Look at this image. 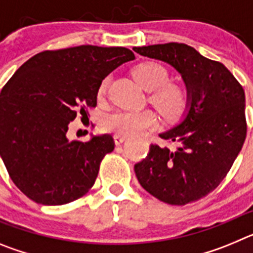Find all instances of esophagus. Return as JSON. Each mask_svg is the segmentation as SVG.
<instances>
[{
	"label": "esophagus",
	"instance_id": "esophagus-1",
	"mask_svg": "<svg viewBox=\"0 0 253 253\" xmlns=\"http://www.w3.org/2000/svg\"><path fill=\"white\" fill-rule=\"evenodd\" d=\"M114 140H115L116 146H120L122 143H124L126 140V135H120V134H115L114 135Z\"/></svg>",
	"mask_w": 253,
	"mask_h": 253
}]
</instances>
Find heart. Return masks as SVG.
Listing matches in <instances>:
<instances>
[{
    "mask_svg": "<svg viewBox=\"0 0 253 253\" xmlns=\"http://www.w3.org/2000/svg\"><path fill=\"white\" fill-rule=\"evenodd\" d=\"M134 76L143 88L153 91L151 101L169 119H175L184 113L187 105V92L180 84H167V69L156 62H144L135 67ZM109 84V78H104L99 92L104 93ZM157 115L152 110H118L107 114L101 122V129L107 133L120 135H134L152 129L157 125Z\"/></svg>",
    "mask_w": 253,
    "mask_h": 253,
    "instance_id": "obj_1",
    "label": "heart"
}]
</instances>
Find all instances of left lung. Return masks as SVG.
<instances>
[{
	"label": "left lung",
	"mask_w": 253,
	"mask_h": 253,
	"mask_svg": "<svg viewBox=\"0 0 253 253\" xmlns=\"http://www.w3.org/2000/svg\"><path fill=\"white\" fill-rule=\"evenodd\" d=\"M144 57L166 62L187 90L186 113L160 137L175 148L151 144L134 166L139 184L171 205H185L211 193L227 176L247 133L243 87L220 62L182 43L134 46Z\"/></svg>",
	"instance_id": "left-lung-1"
}]
</instances>
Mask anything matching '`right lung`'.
<instances>
[{
	"instance_id": "1",
	"label": "right lung",
	"mask_w": 253,
	"mask_h": 253,
	"mask_svg": "<svg viewBox=\"0 0 253 253\" xmlns=\"http://www.w3.org/2000/svg\"><path fill=\"white\" fill-rule=\"evenodd\" d=\"M134 53L123 46L80 45L26 60L0 93V156L8 175L38 204L75 202L93 186L109 134L69 140V122L95 107L102 80Z\"/></svg>"
}]
</instances>
